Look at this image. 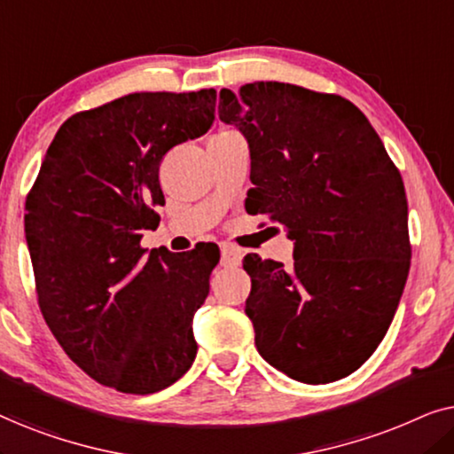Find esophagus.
<instances>
[{
    "label": "esophagus",
    "mask_w": 454,
    "mask_h": 454,
    "mask_svg": "<svg viewBox=\"0 0 454 454\" xmlns=\"http://www.w3.org/2000/svg\"><path fill=\"white\" fill-rule=\"evenodd\" d=\"M221 262L223 266H239L241 264V250L231 244L221 246Z\"/></svg>",
    "instance_id": "34e87169"
}]
</instances>
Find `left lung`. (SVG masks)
Here are the masks:
<instances>
[{"label": "left lung", "instance_id": "1", "mask_svg": "<svg viewBox=\"0 0 454 454\" xmlns=\"http://www.w3.org/2000/svg\"><path fill=\"white\" fill-rule=\"evenodd\" d=\"M221 121L250 145L246 210L295 241L294 264L247 254L258 353L294 380L349 376L387 334L411 244L401 173L347 98L285 82L223 89Z\"/></svg>", "mask_w": 454, "mask_h": 454}]
</instances>
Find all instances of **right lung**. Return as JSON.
I'll return each instance as SVG.
<instances>
[{
	"label": "right lung",
	"instance_id": "1",
	"mask_svg": "<svg viewBox=\"0 0 454 454\" xmlns=\"http://www.w3.org/2000/svg\"><path fill=\"white\" fill-rule=\"evenodd\" d=\"M216 90L132 92L64 121L27 196L24 231L39 308L78 368L120 393L179 380L198 345L192 318L219 258L146 252L159 227L167 151L207 134Z\"/></svg>",
	"mask_w": 454,
	"mask_h": 454
}]
</instances>
